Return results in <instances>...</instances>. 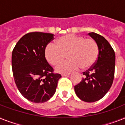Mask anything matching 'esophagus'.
I'll return each mask as SVG.
<instances>
[{
  "label": "esophagus",
  "instance_id": "1",
  "mask_svg": "<svg viewBox=\"0 0 125 125\" xmlns=\"http://www.w3.org/2000/svg\"><path fill=\"white\" fill-rule=\"evenodd\" d=\"M70 75V73H64L62 74V77H67V76H69Z\"/></svg>",
  "mask_w": 125,
  "mask_h": 125
}]
</instances>
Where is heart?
Masks as SVG:
<instances>
[{"instance_id":"heart-1","label":"heart","mask_w":125,"mask_h":125,"mask_svg":"<svg viewBox=\"0 0 125 125\" xmlns=\"http://www.w3.org/2000/svg\"><path fill=\"white\" fill-rule=\"evenodd\" d=\"M45 55L47 61L56 65L64 61L66 55L70 59L59 64L55 70L60 73H68L77 69H89L93 66L98 57V46L95 41L82 36L67 34L56 41V45L49 43Z\"/></svg>"}]
</instances>
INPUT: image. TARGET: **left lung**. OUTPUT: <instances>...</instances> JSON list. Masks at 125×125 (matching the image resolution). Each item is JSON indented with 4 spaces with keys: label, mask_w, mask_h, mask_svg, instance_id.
<instances>
[{
    "label": "left lung",
    "mask_w": 125,
    "mask_h": 125,
    "mask_svg": "<svg viewBox=\"0 0 125 125\" xmlns=\"http://www.w3.org/2000/svg\"><path fill=\"white\" fill-rule=\"evenodd\" d=\"M97 43L98 57L90 69L83 72L84 78L75 85V91L81 100L94 102L105 95L113 82L115 70V52L107 40L96 33L88 34Z\"/></svg>",
    "instance_id": "8db88e82"
}]
</instances>
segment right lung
Returning a JSON list of instances; mask_svg holds the SVG:
<instances>
[{
	"instance_id": "obj_1",
	"label": "right lung",
	"mask_w": 125,
	"mask_h": 125,
	"mask_svg": "<svg viewBox=\"0 0 125 125\" xmlns=\"http://www.w3.org/2000/svg\"><path fill=\"white\" fill-rule=\"evenodd\" d=\"M53 40L50 33L33 32L24 35L12 52L14 82L23 97L34 103L50 100L61 75L53 73L45 58L46 45Z\"/></svg>"
}]
</instances>
